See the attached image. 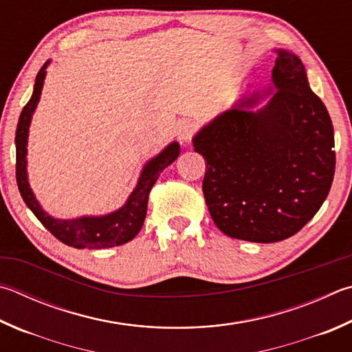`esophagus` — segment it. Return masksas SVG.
<instances>
[{"mask_svg":"<svg viewBox=\"0 0 352 352\" xmlns=\"http://www.w3.org/2000/svg\"><path fill=\"white\" fill-rule=\"evenodd\" d=\"M194 135V126L190 121H182L180 126H178L177 131V137L180 140L182 143H189L192 140Z\"/></svg>","mask_w":352,"mask_h":352,"instance_id":"esophagus-1","label":"esophagus"}]
</instances>
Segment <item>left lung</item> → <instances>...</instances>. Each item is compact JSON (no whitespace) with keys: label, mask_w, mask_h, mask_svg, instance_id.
I'll list each match as a JSON object with an SVG mask.
<instances>
[{"label":"left lung","mask_w":352,"mask_h":352,"mask_svg":"<svg viewBox=\"0 0 352 352\" xmlns=\"http://www.w3.org/2000/svg\"><path fill=\"white\" fill-rule=\"evenodd\" d=\"M277 91L251 94L194 137L204 157L203 194L217 228L232 239L274 243L297 234L329 194L334 127L311 91L302 60L276 49ZM272 92L270 101L253 107Z\"/></svg>","instance_id":"left-lung-1"}]
</instances>
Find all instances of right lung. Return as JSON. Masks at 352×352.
I'll return each instance as SVG.
<instances>
[{"label": "right lung", "instance_id": "add662e5", "mask_svg": "<svg viewBox=\"0 0 352 352\" xmlns=\"http://www.w3.org/2000/svg\"><path fill=\"white\" fill-rule=\"evenodd\" d=\"M47 65L49 61L44 63L40 72L36 74L34 94H32L28 104L23 107L20 120H18L15 133L18 189H20L24 203L35 214L36 219L41 221V225L65 245L74 246L76 249H104L124 245V243L135 237L140 229L143 228L151 189L163 169L168 168L172 162L177 160L178 154H180V144L177 142L170 143L168 148H164L157 157L144 164L135 189L132 190L124 206H121L115 212L101 217H80V219L72 220H60L50 217L41 209L40 203L36 201L34 192H32L28 180V170H25V166H28L25 155H28L29 126L32 115H34L41 97Z\"/></svg>", "mask_w": 352, "mask_h": 352}]
</instances>
